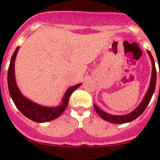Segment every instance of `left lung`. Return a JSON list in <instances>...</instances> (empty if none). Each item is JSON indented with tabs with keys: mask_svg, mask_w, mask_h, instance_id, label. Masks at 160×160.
Returning a JSON list of instances; mask_svg holds the SVG:
<instances>
[{
	"mask_svg": "<svg viewBox=\"0 0 160 160\" xmlns=\"http://www.w3.org/2000/svg\"><path fill=\"white\" fill-rule=\"evenodd\" d=\"M148 53L149 54V57L152 61V78H151V82H150L149 88H148V91H147L146 94L142 98V101L136 108L131 113L128 114H123V115H113V114H108V113L105 112V111H102L101 109H99L96 105H94V109H95L96 112L99 114L102 119L106 120L107 122H112V123H117V124H122L126 123V122H129L135 120V118H138L139 115L142 114V113L145 111V109L149 104L150 101L152 99V97L154 94L155 88V84H156V69H155V62H154V58L152 57V53H150V51L148 50ZM160 74V73H159Z\"/></svg>",
	"mask_w": 160,
	"mask_h": 160,
	"instance_id": "obj_1",
	"label": "left lung"
}]
</instances>
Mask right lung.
<instances>
[{
    "label": "right lung",
    "instance_id": "obj_1",
    "mask_svg": "<svg viewBox=\"0 0 160 160\" xmlns=\"http://www.w3.org/2000/svg\"><path fill=\"white\" fill-rule=\"evenodd\" d=\"M19 49V46L15 49L13 54L10 60V64L8 66V91L10 94L11 98L17 108L19 110L25 117L36 122H46L48 121L57 118L61 114H62L65 109L66 108L69 102V99L72 93L77 88H78L82 83L70 87L65 93L64 96L62 100V104L56 107H44L39 105L25 98L22 92L20 91L19 88L15 79V71H14V65H15V59L17 57V53Z\"/></svg>",
    "mask_w": 160,
    "mask_h": 160
}]
</instances>
